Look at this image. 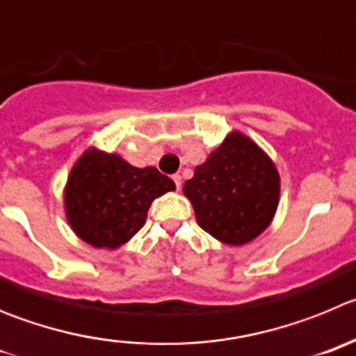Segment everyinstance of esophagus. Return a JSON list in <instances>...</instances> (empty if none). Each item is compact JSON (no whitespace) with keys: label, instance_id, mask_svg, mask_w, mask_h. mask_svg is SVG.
I'll return each mask as SVG.
<instances>
[{"label":"esophagus","instance_id":"esophagus-1","mask_svg":"<svg viewBox=\"0 0 356 356\" xmlns=\"http://www.w3.org/2000/svg\"><path fill=\"white\" fill-rule=\"evenodd\" d=\"M172 179H174V182H175V188H177V190H181V175L174 174L172 175Z\"/></svg>","mask_w":356,"mask_h":356}]
</instances>
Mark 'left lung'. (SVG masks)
I'll list each match as a JSON object with an SVG mask.
<instances>
[{"label":"left lung","instance_id":"1","mask_svg":"<svg viewBox=\"0 0 356 356\" xmlns=\"http://www.w3.org/2000/svg\"><path fill=\"white\" fill-rule=\"evenodd\" d=\"M278 172L245 134L232 133L184 182L202 229L227 245H245L270 225L278 204Z\"/></svg>","mask_w":356,"mask_h":356}]
</instances>
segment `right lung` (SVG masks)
Here are the masks:
<instances>
[{
  "label": "right lung",
  "instance_id": "right-lung-1",
  "mask_svg": "<svg viewBox=\"0 0 356 356\" xmlns=\"http://www.w3.org/2000/svg\"><path fill=\"white\" fill-rule=\"evenodd\" d=\"M175 190L154 166L134 168L115 154L90 149L70 172L65 190L69 223L95 248H117L145 223L152 200Z\"/></svg>",
  "mask_w": 356,
  "mask_h": 356
}]
</instances>
